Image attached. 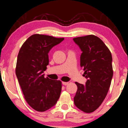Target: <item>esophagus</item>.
Masks as SVG:
<instances>
[{
  "mask_svg": "<svg viewBox=\"0 0 128 128\" xmlns=\"http://www.w3.org/2000/svg\"><path fill=\"white\" fill-rule=\"evenodd\" d=\"M62 84H64V86H66V85L68 84L69 82H62Z\"/></svg>",
  "mask_w": 128,
  "mask_h": 128,
  "instance_id": "34e87169",
  "label": "esophagus"
}]
</instances>
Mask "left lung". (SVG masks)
<instances>
[{
  "instance_id": "left-lung-1",
  "label": "left lung",
  "mask_w": 128,
  "mask_h": 128,
  "mask_svg": "<svg viewBox=\"0 0 128 128\" xmlns=\"http://www.w3.org/2000/svg\"><path fill=\"white\" fill-rule=\"evenodd\" d=\"M73 40L82 52L80 66L88 78L85 85L76 82L78 89L74 100L78 108L90 113L101 105L110 87L113 75L112 53L102 40L94 34Z\"/></svg>"
}]
</instances>
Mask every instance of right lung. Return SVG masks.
Masks as SVG:
<instances>
[{
    "label": "right lung",
    "instance_id": "1",
    "mask_svg": "<svg viewBox=\"0 0 128 128\" xmlns=\"http://www.w3.org/2000/svg\"><path fill=\"white\" fill-rule=\"evenodd\" d=\"M64 40L34 34L28 38L19 51L16 77L26 100L37 112H46L52 108L60 95L61 81L45 78L42 73L49 64L50 50Z\"/></svg>",
    "mask_w": 128,
    "mask_h": 128
}]
</instances>
